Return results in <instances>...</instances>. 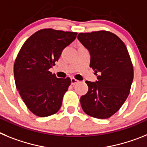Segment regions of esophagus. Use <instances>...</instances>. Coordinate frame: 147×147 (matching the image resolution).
I'll list each match as a JSON object with an SVG mask.
<instances>
[{
    "mask_svg": "<svg viewBox=\"0 0 147 147\" xmlns=\"http://www.w3.org/2000/svg\"><path fill=\"white\" fill-rule=\"evenodd\" d=\"M78 82H79V81L76 80V79L74 78H71V84H72V85H75V84H78Z\"/></svg>",
    "mask_w": 147,
    "mask_h": 147,
    "instance_id": "esophagus-1",
    "label": "esophagus"
}]
</instances>
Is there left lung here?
Here are the masks:
<instances>
[{"mask_svg": "<svg viewBox=\"0 0 147 147\" xmlns=\"http://www.w3.org/2000/svg\"><path fill=\"white\" fill-rule=\"evenodd\" d=\"M78 39L90 53V67L98 76L86 81L89 90L81 97L88 115L106 119L118 112L129 94L133 66L124 43L110 32L79 33Z\"/></svg>", "mask_w": 147, "mask_h": 147, "instance_id": "left-lung-1", "label": "left lung"}]
</instances>
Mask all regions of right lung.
I'll use <instances>...</instances> for the list:
<instances>
[{"instance_id":"right-lung-1","label":"right lung","mask_w":147,"mask_h":147,"mask_svg":"<svg viewBox=\"0 0 147 147\" xmlns=\"http://www.w3.org/2000/svg\"><path fill=\"white\" fill-rule=\"evenodd\" d=\"M77 34L40 29L29 37L19 51L14 64L15 85L27 108L35 115L47 117L61 108L71 80L58 78L49 70Z\"/></svg>"}]
</instances>
